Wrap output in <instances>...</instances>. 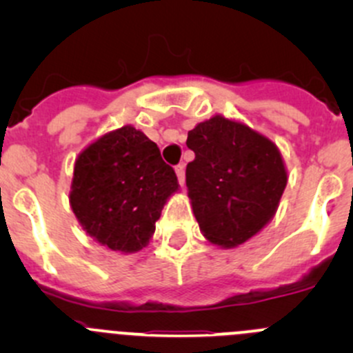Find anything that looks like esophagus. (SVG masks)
I'll list each match as a JSON object with an SVG mask.
<instances>
[{"label": "esophagus", "mask_w": 353, "mask_h": 353, "mask_svg": "<svg viewBox=\"0 0 353 353\" xmlns=\"http://www.w3.org/2000/svg\"><path fill=\"white\" fill-rule=\"evenodd\" d=\"M176 174H177V181H179V184H181V186H184V183H186V177H184V165H183V163L176 165Z\"/></svg>", "instance_id": "esophagus-1"}]
</instances>
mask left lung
I'll return each mask as SVG.
<instances>
[{
	"label": "left lung",
	"mask_w": 353,
	"mask_h": 353,
	"mask_svg": "<svg viewBox=\"0 0 353 353\" xmlns=\"http://www.w3.org/2000/svg\"><path fill=\"white\" fill-rule=\"evenodd\" d=\"M194 160L186 186L199 229L213 244L234 248L275 215L287 186L279 148L241 123L215 116L188 133Z\"/></svg>",
	"instance_id": "left-lung-1"
}]
</instances>
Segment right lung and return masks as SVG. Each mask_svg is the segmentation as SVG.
<instances>
[{
    "mask_svg": "<svg viewBox=\"0 0 353 353\" xmlns=\"http://www.w3.org/2000/svg\"><path fill=\"white\" fill-rule=\"evenodd\" d=\"M179 188L159 147L131 126L85 148L74 163L70 203L81 227L112 251H140L167 198Z\"/></svg>",
    "mask_w": 353,
    "mask_h": 353,
    "instance_id": "add662e5",
    "label": "right lung"
}]
</instances>
